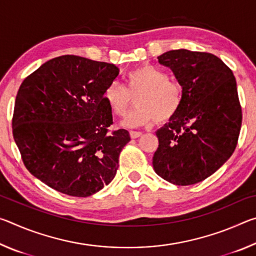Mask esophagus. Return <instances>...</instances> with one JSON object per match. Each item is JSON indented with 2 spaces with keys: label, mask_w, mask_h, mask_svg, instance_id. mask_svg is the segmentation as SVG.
<instances>
[{
  "label": "esophagus",
  "mask_w": 256,
  "mask_h": 256,
  "mask_svg": "<svg viewBox=\"0 0 256 256\" xmlns=\"http://www.w3.org/2000/svg\"><path fill=\"white\" fill-rule=\"evenodd\" d=\"M130 136H131L132 138H136L138 136H141L142 133L141 132H138V131H131V132H130Z\"/></svg>",
  "instance_id": "obj_1"
}]
</instances>
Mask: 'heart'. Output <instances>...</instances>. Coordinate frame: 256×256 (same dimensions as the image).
I'll use <instances>...</instances> for the list:
<instances>
[{
    "label": "heart",
    "instance_id": "heart-1",
    "mask_svg": "<svg viewBox=\"0 0 256 256\" xmlns=\"http://www.w3.org/2000/svg\"><path fill=\"white\" fill-rule=\"evenodd\" d=\"M126 88L112 81L104 92V102L112 115L123 116L131 104V96H136V105L123 120L125 128L148 125L156 120L159 123L170 120L183 102V88L177 81L168 79L162 68L144 64L130 71Z\"/></svg>",
    "mask_w": 256,
    "mask_h": 256
}]
</instances>
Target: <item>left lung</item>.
Returning a JSON list of instances; mask_svg holds the SVG:
<instances>
[{
  "mask_svg": "<svg viewBox=\"0 0 256 256\" xmlns=\"http://www.w3.org/2000/svg\"><path fill=\"white\" fill-rule=\"evenodd\" d=\"M183 88L178 112L156 134L154 170L174 185L196 184L227 162L242 125L232 71L216 55L174 50L158 56Z\"/></svg>",
  "mask_w": 256,
  "mask_h": 256,
  "instance_id": "8db88e82",
  "label": "left lung"
}]
</instances>
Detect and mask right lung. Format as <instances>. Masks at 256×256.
I'll return each instance as SVG.
<instances>
[{
  "label": "right lung",
  "mask_w": 256,
  "mask_h": 256,
  "mask_svg": "<svg viewBox=\"0 0 256 256\" xmlns=\"http://www.w3.org/2000/svg\"><path fill=\"white\" fill-rule=\"evenodd\" d=\"M120 70L81 56L52 58L26 78L16 94L12 128L24 166L50 188L86 198L114 178L131 140L108 134L112 116L104 92Z\"/></svg>",
  "instance_id": "1"
}]
</instances>
